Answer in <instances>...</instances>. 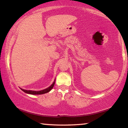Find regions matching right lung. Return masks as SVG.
I'll list each match as a JSON object with an SVG mask.
<instances>
[{"mask_svg": "<svg viewBox=\"0 0 128 128\" xmlns=\"http://www.w3.org/2000/svg\"><path fill=\"white\" fill-rule=\"evenodd\" d=\"M54 85V82L53 83L52 85L50 86V87H48V88H46L45 90H43L41 91H31V90H24L22 88H20L23 91H24V92L28 93V94H33V95H40V94H45V93H47L50 91L53 88V86Z\"/></svg>", "mask_w": 128, "mask_h": 128, "instance_id": "right-lung-1", "label": "right lung"}]
</instances>
